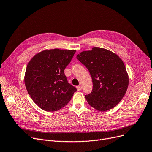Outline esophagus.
<instances>
[{
  "mask_svg": "<svg viewBox=\"0 0 152 152\" xmlns=\"http://www.w3.org/2000/svg\"><path fill=\"white\" fill-rule=\"evenodd\" d=\"M76 89H77V91H80L82 89V87L81 86H78L76 87Z\"/></svg>",
  "mask_w": 152,
  "mask_h": 152,
  "instance_id": "1",
  "label": "esophagus"
}]
</instances>
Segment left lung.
I'll return each mask as SVG.
<instances>
[{
  "mask_svg": "<svg viewBox=\"0 0 152 152\" xmlns=\"http://www.w3.org/2000/svg\"><path fill=\"white\" fill-rule=\"evenodd\" d=\"M76 58L88 69L92 77V91L85 95L89 104L100 111L116 106L129 85V76L123 60L116 53L99 47L83 51Z\"/></svg>",
  "mask_w": 152,
  "mask_h": 152,
  "instance_id": "8db88e82",
  "label": "left lung"
}]
</instances>
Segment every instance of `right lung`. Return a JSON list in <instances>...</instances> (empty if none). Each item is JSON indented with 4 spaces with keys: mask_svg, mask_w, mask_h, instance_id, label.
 <instances>
[{
    "mask_svg": "<svg viewBox=\"0 0 152 152\" xmlns=\"http://www.w3.org/2000/svg\"><path fill=\"white\" fill-rule=\"evenodd\" d=\"M76 50L54 49L36 54L28 63L25 84L31 98L41 109L55 111L65 107L77 91L64 70Z\"/></svg>",
    "mask_w": 152,
    "mask_h": 152,
    "instance_id": "obj_1",
    "label": "right lung"
}]
</instances>
